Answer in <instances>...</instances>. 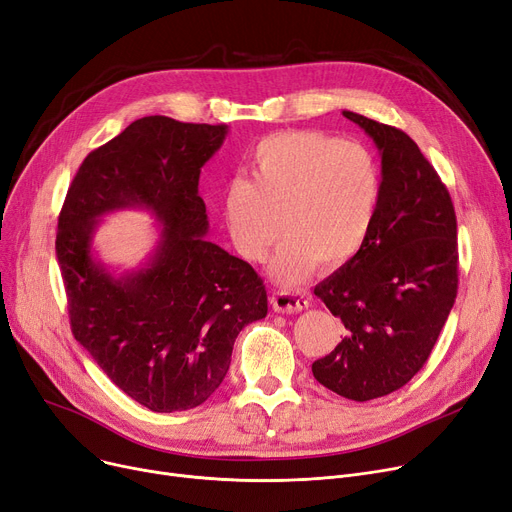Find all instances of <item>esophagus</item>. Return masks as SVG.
<instances>
[{"instance_id":"obj_1","label":"esophagus","mask_w":512,"mask_h":512,"mask_svg":"<svg viewBox=\"0 0 512 512\" xmlns=\"http://www.w3.org/2000/svg\"><path fill=\"white\" fill-rule=\"evenodd\" d=\"M272 307L276 311H282V314H293V311L309 307V297L291 291H278L272 295Z\"/></svg>"}]
</instances>
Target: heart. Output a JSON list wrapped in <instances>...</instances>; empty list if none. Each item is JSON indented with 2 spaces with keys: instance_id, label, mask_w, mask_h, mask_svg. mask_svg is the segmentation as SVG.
Here are the masks:
<instances>
[{
  "instance_id": "heart-1",
  "label": "heart",
  "mask_w": 512,
  "mask_h": 512,
  "mask_svg": "<svg viewBox=\"0 0 512 512\" xmlns=\"http://www.w3.org/2000/svg\"><path fill=\"white\" fill-rule=\"evenodd\" d=\"M249 175L224 188V221L247 261L286 234L270 265L278 282L297 284L316 263L341 268L364 247L381 196V169L364 144L309 129L270 133L253 148Z\"/></svg>"
}]
</instances>
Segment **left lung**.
Listing matches in <instances>:
<instances>
[{"label": "left lung", "mask_w": 512, "mask_h": 512, "mask_svg": "<svg viewBox=\"0 0 512 512\" xmlns=\"http://www.w3.org/2000/svg\"><path fill=\"white\" fill-rule=\"evenodd\" d=\"M381 150V196L364 247L314 293L341 318L343 341L311 364L353 402L402 389L427 364L458 293L450 192L402 129L343 110Z\"/></svg>", "instance_id": "1"}]
</instances>
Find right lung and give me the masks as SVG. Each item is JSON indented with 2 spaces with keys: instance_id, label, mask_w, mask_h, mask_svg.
I'll return each instance as SVG.
<instances>
[{
  "instance_id": "obj_1",
  "label": "right lung",
  "mask_w": 512,
  "mask_h": 512,
  "mask_svg": "<svg viewBox=\"0 0 512 512\" xmlns=\"http://www.w3.org/2000/svg\"><path fill=\"white\" fill-rule=\"evenodd\" d=\"M228 125L169 117L133 121L92 150L66 192L56 257L75 339L121 391L152 412L201 406L230 368L238 332L268 314L265 284L205 238L201 167ZM148 208L164 230L138 273L115 279L91 257L97 219Z\"/></svg>"
}]
</instances>
